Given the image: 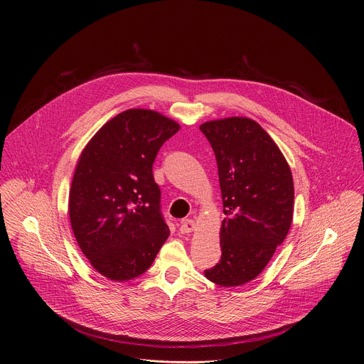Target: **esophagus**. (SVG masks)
<instances>
[{
  "instance_id": "34e87169",
  "label": "esophagus",
  "mask_w": 364,
  "mask_h": 364,
  "mask_svg": "<svg viewBox=\"0 0 364 364\" xmlns=\"http://www.w3.org/2000/svg\"><path fill=\"white\" fill-rule=\"evenodd\" d=\"M180 230H181V233H184V235H188V233L194 232V230H196V222L191 220V219L183 220V222H181V226H180Z\"/></svg>"
}]
</instances>
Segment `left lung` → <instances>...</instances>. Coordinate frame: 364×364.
I'll use <instances>...</instances> for the list:
<instances>
[{"label":"left lung","mask_w":364,"mask_h":364,"mask_svg":"<svg viewBox=\"0 0 364 364\" xmlns=\"http://www.w3.org/2000/svg\"><path fill=\"white\" fill-rule=\"evenodd\" d=\"M200 129L216 155L226 215L222 259L204 275L220 287H239L265 269L289 232L292 173L275 141L250 118L207 121Z\"/></svg>","instance_id":"obj_1"}]
</instances>
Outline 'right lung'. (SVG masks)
I'll return each instance as SVG.
<instances>
[{"label": "right lung", "instance_id": "add662e5", "mask_svg": "<svg viewBox=\"0 0 364 364\" xmlns=\"http://www.w3.org/2000/svg\"><path fill=\"white\" fill-rule=\"evenodd\" d=\"M180 125L151 109H128L103 125L79 155L69 218L89 264L124 282L142 275L170 236L152 164Z\"/></svg>", "mask_w": 364, "mask_h": 364}]
</instances>
